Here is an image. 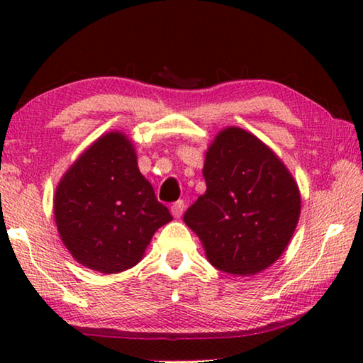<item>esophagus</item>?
<instances>
[{"mask_svg":"<svg viewBox=\"0 0 363 363\" xmlns=\"http://www.w3.org/2000/svg\"><path fill=\"white\" fill-rule=\"evenodd\" d=\"M184 208H186L184 200H177V201H174L173 205H171V213H173L174 218H181L182 213H184Z\"/></svg>","mask_w":363,"mask_h":363,"instance_id":"esophagus-1","label":"esophagus"}]
</instances>
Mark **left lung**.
Returning a JSON list of instances; mask_svg holds the SVG:
<instances>
[{
  "instance_id": "obj_1",
  "label": "left lung",
  "mask_w": 363,
  "mask_h": 363,
  "mask_svg": "<svg viewBox=\"0 0 363 363\" xmlns=\"http://www.w3.org/2000/svg\"><path fill=\"white\" fill-rule=\"evenodd\" d=\"M206 192L184 214L214 267L255 275L279 259L301 213L298 184L255 134L225 128L206 152Z\"/></svg>"
}]
</instances>
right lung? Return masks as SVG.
Returning a JSON list of instances; mask_svg holds the SVG:
<instances>
[{"mask_svg":"<svg viewBox=\"0 0 363 363\" xmlns=\"http://www.w3.org/2000/svg\"><path fill=\"white\" fill-rule=\"evenodd\" d=\"M54 218L72 256L102 274L136 266L153 233L173 219L140 174L131 140L118 131L97 139L64 174Z\"/></svg>","mask_w":363,"mask_h":363,"instance_id":"1","label":"right lung"}]
</instances>
